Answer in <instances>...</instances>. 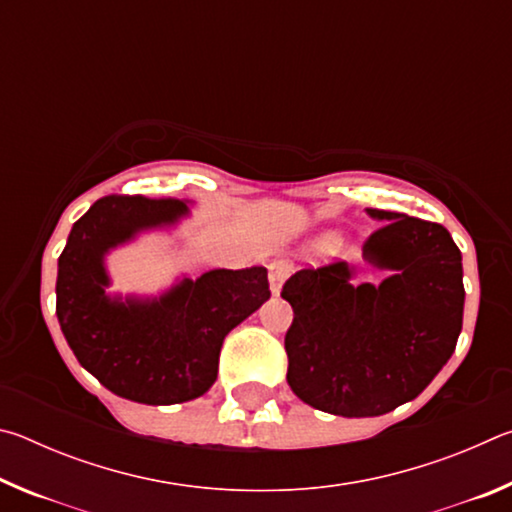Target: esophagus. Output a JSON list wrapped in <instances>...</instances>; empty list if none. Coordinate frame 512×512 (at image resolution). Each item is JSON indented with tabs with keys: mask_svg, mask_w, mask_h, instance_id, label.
Segmentation results:
<instances>
[{
	"mask_svg": "<svg viewBox=\"0 0 512 512\" xmlns=\"http://www.w3.org/2000/svg\"><path fill=\"white\" fill-rule=\"evenodd\" d=\"M289 273H291V264L284 262V259H277V262L268 264V282H271V291L275 293V296L280 293L282 284L289 277Z\"/></svg>",
	"mask_w": 512,
	"mask_h": 512,
	"instance_id": "34e87169",
	"label": "esophagus"
}]
</instances>
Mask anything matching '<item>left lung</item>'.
Instances as JSON below:
<instances>
[{
    "mask_svg": "<svg viewBox=\"0 0 512 512\" xmlns=\"http://www.w3.org/2000/svg\"><path fill=\"white\" fill-rule=\"evenodd\" d=\"M368 214L384 223L363 257L393 271L379 287H354L345 262L302 268L282 287L293 307L284 336L291 391L343 418L415 400L452 357L463 327V264L452 235L409 214Z\"/></svg>",
    "mask_w": 512,
    "mask_h": 512,
    "instance_id": "1",
    "label": "left lung"
}]
</instances>
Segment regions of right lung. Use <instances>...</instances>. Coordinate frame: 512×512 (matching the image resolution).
<instances>
[{
  "label": "right lung",
  "mask_w": 512,
  "mask_h": 512,
  "mask_svg": "<svg viewBox=\"0 0 512 512\" xmlns=\"http://www.w3.org/2000/svg\"><path fill=\"white\" fill-rule=\"evenodd\" d=\"M183 214L178 198L103 196L74 223L58 257L56 316L69 348L108 391L140 404L210 391L223 339L271 298L264 266L203 273L158 300L108 298L103 255Z\"/></svg>",
  "instance_id": "1"
}]
</instances>
